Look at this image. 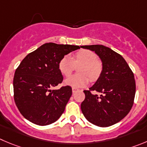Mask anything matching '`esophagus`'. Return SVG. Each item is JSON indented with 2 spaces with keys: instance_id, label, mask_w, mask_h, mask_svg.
I'll return each mask as SVG.
<instances>
[{
  "instance_id": "1",
  "label": "esophagus",
  "mask_w": 147,
  "mask_h": 147,
  "mask_svg": "<svg viewBox=\"0 0 147 147\" xmlns=\"http://www.w3.org/2000/svg\"><path fill=\"white\" fill-rule=\"evenodd\" d=\"M78 89L75 88H72V93H73V94H75V93L76 92V91H78Z\"/></svg>"
}]
</instances>
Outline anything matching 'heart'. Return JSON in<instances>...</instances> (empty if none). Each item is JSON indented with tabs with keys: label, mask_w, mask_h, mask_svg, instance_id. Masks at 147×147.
Segmentation results:
<instances>
[{
	"label": "heart",
	"mask_w": 147,
	"mask_h": 147,
	"mask_svg": "<svg viewBox=\"0 0 147 147\" xmlns=\"http://www.w3.org/2000/svg\"><path fill=\"white\" fill-rule=\"evenodd\" d=\"M75 64H81L78 72L80 75H71L64 81L65 86L79 88L86 86L88 83L89 78L92 80H96L102 71V64L98 60L97 55L90 50L79 51L72 57L66 55L60 59L58 67L60 72L64 76H69L72 73Z\"/></svg>",
	"instance_id": "b5f03b06"
}]
</instances>
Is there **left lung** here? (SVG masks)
<instances>
[{
  "instance_id": "left-lung-1",
  "label": "left lung",
  "mask_w": 147,
  "mask_h": 147,
  "mask_svg": "<svg viewBox=\"0 0 147 147\" xmlns=\"http://www.w3.org/2000/svg\"><path fill=\"white\" fill-rule=\"evenodd\" d=\"M94 51L102 63V71L94 85L85 90L81 110L88 121L109 127L123 120L132 108L136 94L134 75L121 55L102 45L82 46ZM96 91L99 97L93 94Z\"/></svg>"
}]
</instances>
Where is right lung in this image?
I'll return each mask as SVG.
<instances>
[{"label": "right lung", "instance_id": "1", "mask_svg": "<svg viewBox=\"0 0 147 147\" xmlns=\"http://www.w3.org/2000/svg\"><path fill=\"white\" fill-rule=\"evenodd\" d=\"M78 46L48 42L29 53L15 71L14 101L24 118L38 125L57 121L72 96L70 86L51 90L63 80L59 69L60 59Z\"/></svg>", "mask_w": 147, "mask_h": 147}]
</instances>
